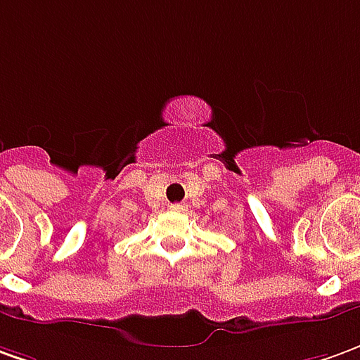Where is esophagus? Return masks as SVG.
<instances>
[{
    "label": "esophagus",
    "mask_w": 360,
    "mask_h": 360,
    "mask_svg": "<svg viewBox=\"0 0 360 360\" xmlns=\"http://www.w3.org/2000/svg\"><path fill=\"white\" fill-rule=\"evenodd\" d=\"M170 210H172V212H186V210H188V205H186V204H172V205H170Z\"/></svg>",
    "instance_id": "1"
}]
</instances>
